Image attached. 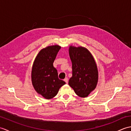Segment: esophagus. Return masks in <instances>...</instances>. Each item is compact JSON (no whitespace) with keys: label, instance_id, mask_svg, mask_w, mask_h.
Returning <instances> with one entry per match:
<instances>
[{"label":"esophagus","instance_id":"1","mask_svg":"<svg viewBox=\"0 0 131 131\" xmlns=\"http://www.w3.org/2000/svg\"><path fill=\"white\" fill-rule=\"evenodd\" d=\"M64 81H65L66 83H68V78H66L65 79H64Z\"/></svg>","mask_w":131,"mask_h":131}]
</instances>
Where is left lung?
Listing matches in <instances>:
<instances>
[{"instance_id": "1", "label": "left lung", "mask_w": 131, "mask_h": 131, "mask_svg": "<svg viewBox=\"0 0 131 131\" xmlns=\"http://www.w3.org/2000/svg\"><path fill=\"white\" fill-rule=\"evenodd\" d=\"M69 53L72 62V77L69 85L80 97H86L95 90L99 72L92 54L85 47L70 46Z\"/></svg>"}]
</instances>
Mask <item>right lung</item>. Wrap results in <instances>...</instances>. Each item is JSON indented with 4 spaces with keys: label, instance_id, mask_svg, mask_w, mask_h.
I'll use <instances>...</instances> for the list:
<instances>
[{
    "label": "right lung",
    "instance_id": "1",
    "mask_svg": "<svg viewBox=\"0 0 131 131\" xmlns=\"http://www.w3.org/2000/svg\"><path fill=\"white\" fill-rule=\"evenodd\" d=\"M61 47L50 46L41 49L36 56L31 70V82L37 92L46 99L57 95L60 88L66 83L58 78L53 63Z\"/></svg>",
    "mask_w": 131,
    "mask_h": 131
}]
</instances>
